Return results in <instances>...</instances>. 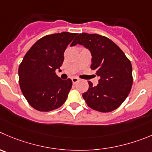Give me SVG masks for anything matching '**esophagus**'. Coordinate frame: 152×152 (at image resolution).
Segmentation results:
<instances>
[{
    "mask_svg": "<svg viewBox=\"0 0 152 152\" xmlns=\"http://www.w3.org/2000/svg\"><path fill=\"white\" fill-rule=\"evenodd\" d=\"M72 83L75 84V83H76L77 81H78L79 79L77 78V77H72Z\"/></svg>",
    "mask_w": 152,
    "mask_h": 152,
    "instance_id": "34e87169",
    "label": "esophagus"
}]
</instances>
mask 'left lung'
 <instances>
[{"mask_svg": "<svg viewBox=\"0 0 152 152\" xmlns=\"http://www.w3.org/2000/svg\"><path fill=\"white\" fill-rule=\"evenodd\" d=\"M80 44L92 53L91 69L100 79L83 94L86 104L92 109L108 113L117 109L126 99L133 84L132 66L121 48L109 38L97 34L82 33L71 46Z\"/></svg>", "mask_w": 152, "mask_h": 152, "instance_id": "8db88e82", "label": "left lung"}]
</instances>
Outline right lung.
<instances>
[{
    "instance_id": "1",
    "label": "right lung",
    "mask_w": 152,
    "mask_h": 152,
    "mask_svg": "<svg viewBox=\"0 0 152 152\" xmlns=\"http://www.w3.org/2000/svg\"><path fill=\"white\" fill-rule=\"evenodd\" d=\"M77 34L63 32L39 39L26 53L18 68L21 90L29 104L42 112L64 104L72 81L56 75L64 60V52Z\"/></svg>"
}]
</instances>
